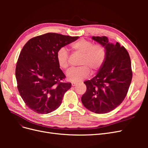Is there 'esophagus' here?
<instances>
[{
    "instance_id": "34e87169",
    "label": "esophagus",
    "mask_w": 148,
    "mask_h": 148,
    "mask_svg": "<svg viewBox=\"0 0 148 148\" xmlns=\"http://www.w3.org/2000/svg\"><path fill=\"white\" fill-rule=\"evenodd\" d=\"M77 84V83H76V82H71V86H76V85Z\"/></svg>"
}]
</instances>
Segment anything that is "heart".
Segmentation results:
<instances>
[{"label": "heart", "mask_w": 148, "mask_h": 148, "mask_svg": "<svg viewBox=\"0 0 148 148\" xmlns=\"http://www.w3.org/2000/svg\"><path fill=\"white\" fill-rule=\"evenodd\" d=\"M74 52L82 55L79 60L81 66L72 68L66 72V78L69 81L78 82L86 78L90 71L92 73L99 70L106 58V49L101 44L93 45V43L85 39H80L70 45ZM69 53L65 47L59 49L57 52V64L62 69L69 66Z\"/></svg>", "instance_id": "1"}]
</instances>
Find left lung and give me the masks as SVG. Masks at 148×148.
Returning a JSON list of instances; mask_svg holds the SVG:
<instances>
[{"instance_id": "obj_1", "label": "left lung", "mask_w": 148, "mask_h": 148, "mask_svg": "<svg viewBox=\"0 0 148 148\" xmlns=\"http://www.w3.org/2000/svg\"><path fill=\"white\" fill-rule=\"evenodd\" d=\"M92 39L106 47V58L95 77L84 82L86 91L82 102L92 112L105 114L118 107L127 95L132 79L131 60L118 42L110 43L106 36H92Z\"/></svg>"}]
</instances>
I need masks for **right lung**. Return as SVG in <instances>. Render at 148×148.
Wrapping results in <instances>:
<instances>
[{
    "mask_svg": "<svg viewBox=\"0 0 148 148\" xmlns=\"http://www.w3.org/2000/svg\"><path fill=\"white\" fill-rule=\"evenodd\" d=\"M78 38L49 33L31 38L22 49L15 70L17 87L35 112L51 113L61 105L71 84L61 82L65 76L57 64V52Z\"/></svg>",
    "mask_w": 148,
    "mask_h": 148,
    "instance_id": "right-lung-1",
    "label": "right lung"
}]
</instances>
